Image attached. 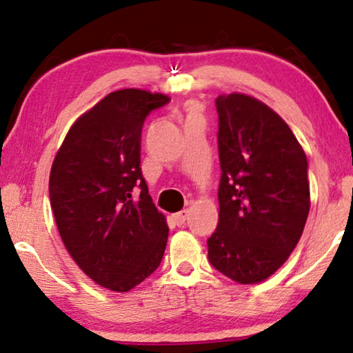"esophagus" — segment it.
<instances>
[{"label":"esophagus","mask_w":353,"mask_h":353,"mask_svg":"<svg viewBox=\"0 0 353 353\" xmlns=\"http://www.w3.org/2000/svg\"><path fill=\"white\" fill-rule=\"evenodd\" d=\"M187 219H188V210H181V212L172 214V220H174L177 227H182V225L187 222Z\"/></svg>","instance_id":"esophagus-1"}]
</instances>
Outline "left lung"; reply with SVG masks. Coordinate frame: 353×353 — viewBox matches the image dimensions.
I'll return each instance as SVG.
<instances>
[{
    "instance_id": "left-lung-1",
    "label": "left lung",
    "mask_w": 353,
    "mask_h": 353,
    "mask_svg": "<svg viewBox=\"0 0 353 353\" xmlns=\"http://www.w3.org/2000/svg\"><path fill=\"white\" fill-rule=\"evenodd\" d=\"M219 225L208 256L239 283L265 281L287 261L306 225L307 159L290 126L259 99L220 94Z\"/></svg>"
}]
</instances>
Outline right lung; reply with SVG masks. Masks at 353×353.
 <instances>
[{
  "mask_svg": "<svg viewBox=\"0 0 353 353\" xmlns=\"http://www.w3.org/2000/svg\"><path fill=\"white\" fill-rule=\"evenodd\" d=\"M168 103L166 94L139 88L109 93L76 120L52 165L50 206L63 243L92 281L112 292H130L165 254L170 228L139 165L147 115Z\"/></svg>",
  "mask_w": 353,
  "mask_h": 353,
  "instance_id": "1",
  "label": "right lung"
}]
</instances>
